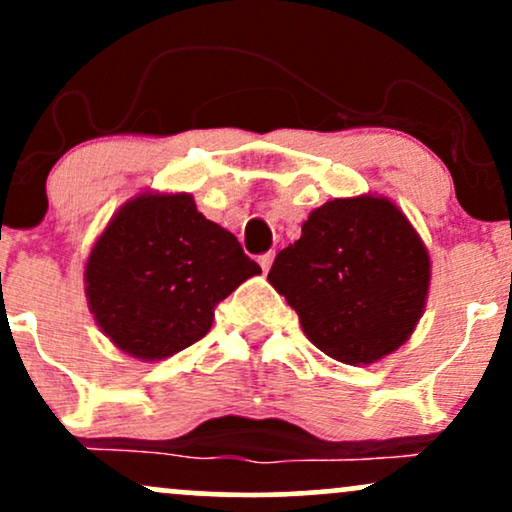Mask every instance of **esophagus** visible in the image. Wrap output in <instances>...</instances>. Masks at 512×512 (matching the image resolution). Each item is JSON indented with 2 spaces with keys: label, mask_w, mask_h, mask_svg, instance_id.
Wrapping results in <instances>:
<instances>
[{
  "label": "esophagus",
  "mask_w": 512,
  "mask_h": 512,
  "mask_svg": "<svg viewBox=\"0 0 512 512\" xmlns=\"http://www.w3.org/2000/svg\"><path fill=\"white\" fill-rule=\"evenodd\" d=\"M272 262H274V252H267V255L260 257V267H262L264 274H267L269 269H272Z\"/></svg>",
  "instance_id": "34e87169"
}]
</instances>
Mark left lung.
<instances>
[{
  "instance_id": "8db88e82",
  "label": "left lung",
  "mask_w": 512,
  "mask_h": 512,
  "mask_svg": "<svg viewBox=\"0 0 512 512\" xmlns=\"http://www.w3.org/2000/svg\"><path fill=\"white\" fill-rule=\"evenodd\" d=\"M267 279L317 349L370 366L419 325L431 255L392 199L334 197L310 211L301 238L276 255Z\"/></svg>"
}]
</instances>
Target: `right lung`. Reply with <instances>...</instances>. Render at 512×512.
I'll list each match as a JSON object with an SVG mask.
<instances>
[{
  "label": "right lung",
  "instance_id": "right-lung-1",
  "mask_svg": "<svg viewBox=\"0 0 512 512\" xmlns=\"http://www.w3.org/2000/svg\"><path fill=\"white\" fill-rule=\"evenodd\" d=\"M260 264L190 192H139L115 211L84 267L88 310L117 349L163 361L211 330L216 303Z\"/></svg>",
  "mask_w": 512,
  "mask_h": 512
}]
</instances>
